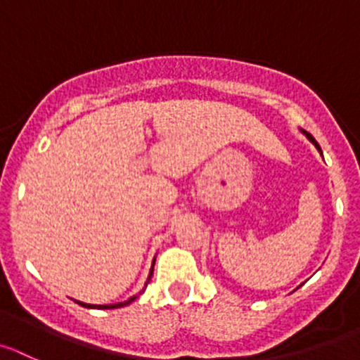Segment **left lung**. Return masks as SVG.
<instances>
[{"label": "left lung", "instance_id": "1", "mask_svg": "<svg viewBox=\"0 0 360 360\" xmlns=\"http://www.w3.org/2000/svg\"><path fill=\"white\" fill-rule=\"evenodd\" d=\"M302 133H304V134H305V136H307V139H309V140H311V142H312V143H314V147H316V149H318V150H320V153H321V147H320V146H318V142H316V140L312 139V136H311V134H309V133H307V131H302Z\"/></svg>", "mask_w": 360, "mask_h": 360}]
</instances>
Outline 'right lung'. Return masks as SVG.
<instances>
[{
    "instance_id": "obj_1",
    "label": "right lung",
    "mask_w": 360,
    "mask_h": 360,
    "mask_svg": "<svg viewBox=\"0 0 360 360\" xmlns=\"http://www.w3.org/2000/svg\"><path fill=\"white\" fill-rule=\"evenodd\" d=\"M153 270L154 268H150V274H149V278L153 277ZM136 300V297H131V298H127L126 302H119V304H110V305H92V304H83V302H78L79 305H83V307H89V309H117V307H124V305H127V304H131V302H134Z\"/></svg>"
}]
</instances>
